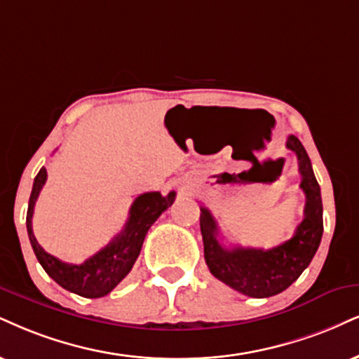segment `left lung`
Returning a JSON list of instances; mask_svg holds the SVG:
<instances>
[{
	"mask_svg": "<svg viewBox=\"0 0 359 359\" xmlns=\"http://www.w3.org/2000/svg\"><path fill=\"white\" fill-rule=\"evenodd\" d=\"M286 148L298 156L302 189L306 196L304 219L293 238L271 250L259 248H224L218 238V224L208 208L201 206L200 226L205 259L211 274L251 298H269L298 280L315 256L323 236V203L320 184L309 156L296 136H287Z\"/></svg>",
	"mask_w": 359,
	"mask_h": 359,
	"instance_id": "left-lung-1",
	"label": "left lung"
}]
</instances>
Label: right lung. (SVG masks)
Here are the masks:
<instances>
[{
    "label": "right lung",
    "mask_w": 359,
    "mask_h": 359,
    "mask_svg": "<svg viewBox=\"0 0 359 359\" xmlns=\"http://www.w3.org/2000/svg\"><path fill=\"white\" fill-rule=\"evenodd\" d=\"M48 178L46 168H41L34 178L33 191H31L28 213H26V228L33 246L34 255L41 264L48 276H51L57 285L65 290L76 293L85 298H101L109 291H113L123 278L131 271L133 264L140 256L144 236L151 224L156 221L165 210H168L175 201L176 193L171 191L168 196H161V193H143L133 201L130 208V218H128L123 231L113 238L103 250L88 258L81 264H69L46 253L33 233L34 203H36L39 191L44 187Z\"/></svg>",
    "instance_id": "add662e5"
}]
</instances>
